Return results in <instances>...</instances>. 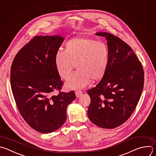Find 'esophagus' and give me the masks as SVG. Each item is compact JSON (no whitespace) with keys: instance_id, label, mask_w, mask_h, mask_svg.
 Wrapping results in <instances>:
<instances>
[{"instance_id":"1","label":"esophagus","mask_w":156,"mask_h":156,"mask_svg":"<svg viewBox=\"0 0 156 156\" xmlns=\"http://www.w3.org/2000/svg\"><path fill=\"white\" fill-rule=\"evenodd\" d=\"M82 93H83V92L81 90H76L75 91V94H76V97H80V95L82 94Z\"/></svg>"}]
</instances>
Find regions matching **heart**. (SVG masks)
Returning a JSON list of instances; mask_svg holds the SVG:
<instances>
[{
    "mask_svg": "<svg viewBox=\"0 0 156 156\" xmlns=\"http://www.w3.org/2000/svg\"><path fill=\"white\" fill-rule=\"evenodd\" d=\"M110 51L107 44L97 40L78 37L68 40L65 51L58 50L55 62L59 76L68 80L76 65L78 71L67 83L69 89H81L91 80H100L108 68Z\"/></svg>",
    "mask_w": 156,
    "mask_h": 156,
    "instance_id": "1",
    "label": "heart"
}]
</instances>
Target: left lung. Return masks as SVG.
<instances>
[{"instance_id": "8db88e82", "label": "left lung", "mask_w": 156, "mask_h": 156, "mask_svg": "<svg viewBox=\"0 0 156 156\" xmlns=\"http://www.w3.org/2000/svg\"><path fill=\"white\" fill-rule=\"evenodd\" d=\"M95 34L107 40L109 62L101 81L87 91L90 98L87 115L95 125L112 129L124 123L135 110L143 89L144 71L126 42L110 33Z\"/></svg>"}]
</instances>
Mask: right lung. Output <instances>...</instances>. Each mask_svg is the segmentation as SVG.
I'll return each mask as SVG.
<instances>
[{
    "label": "right lung",
    "instance_id": "1",
    "mask_svg": "<svg viewBox=\"0 0 156 156\" xmlns=\"http://www.w3.org/2000/svg\"><path fill=\"white\" fill-rule=\"evenodd\" d=\"M64 38L35 36L20 51L11 67L10 82L18 109L35 130L48 133L60 128L67 119V106L75 92L60 91L63 81L55 62ZM60 92L55 95L53 92Z\"/></svg>",
    "mask_w": 156,
    "mask_h": 156
}]
</instances>
